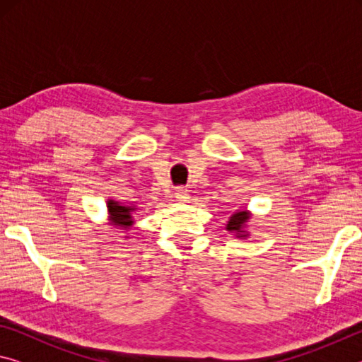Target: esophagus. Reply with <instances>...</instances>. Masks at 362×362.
I'll return each instance as SVG.
<instances>
[{
    "label": "esophagus",
    "mask_w": 362,
    "mask_h": 362,
    "mask_svg": "<svg viewBox=\"0 0 362 362\" xmlns=\"http://www.w3.org/2000/svg\"><path fill=\"white\" fill-rule=\"evenodd\" d=\"M174 198L179 201V203H187L188 201V198H189V194H188V189L187 188H183V187H179L175 189V193H174Z\"/></svg>",
    "instance_id": "obj_1"
}]
</instances>
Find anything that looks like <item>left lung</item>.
<instances>
[{
  "mask_svg": "<svg viewBox=\"0 0 362 362\" xmlns=\"http://www.w3.org/2000/svg\"><path fill=\"white\" fill-rule=\"evenodd\" d=\"M252 218V212L250 211H236L233 212L231 216L228 217V222H226L225 230L228 233H233L238 240H247L250 236V233L247 231V225Z\"/></svg>",
  "mask_w": 362,
  "mask_h": 362,
  "instance_id": "8db88e82",
  "label": "left lung"
}]
</instances>
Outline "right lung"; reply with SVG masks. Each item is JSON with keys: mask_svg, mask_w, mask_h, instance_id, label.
<instances>
[{"mask_svg": "<svg viewBox=\"0 0 362 362\" xmlns=\"http://www.w3.org/2000/svg\"><path fill=\"white\" fill-rule=\"evenodd\" d=\"M137 211V206H127L124 203H119L116 199H107V220L108 223L115 226V228L124 231V238H129L127 233L136 223L134 220V214Z\"/></svg>", "mask_w": 362, "mask_h": 362, "instance_id": "right-lung-1", "label": "right lung"}]
</instances>
